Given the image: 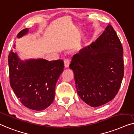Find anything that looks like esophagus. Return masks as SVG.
I'll list each match as a JSON object with an SVG mask.
<instances>
[{
	"label": "esophagus",
	"mask_w": 134,
	"mask_h": 134,
	"mask_svg": "<svg viewBox=\"0 0 134 134\" xmlns=\"http://www.w3.org/2000/svg\"><path fill=\"white\" fill-rule=\"evenodd\" d=\"M64 66L65 68H67L70 65V59H68V58H66V59H64Z\"/></svg>",
	"instance_id": "esophagus-1"
}]
</instances>
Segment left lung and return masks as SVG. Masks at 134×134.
<instances>
[{"instance_id": "obj_1", "label": "left lung", "mask_w": 134, "mask_h": 134, "mask_svg": "<svg viewBox=\"0 0 134 134\" xmlns=\"http://www.w3.org/2000/svg\"><path fill=\"white\" fill-rule=\"evenodd\" d=\"M123 48L110 25L94 42L73 56L69 67L76 91L90 106H100L118 93L124 76Z\"/></svg>"}]
</instances>
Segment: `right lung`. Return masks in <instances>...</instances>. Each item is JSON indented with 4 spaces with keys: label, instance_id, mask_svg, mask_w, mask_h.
Listing matches in <instances>:
<instances>
[{
    "label": "right lung",
    "instance_id": "obj_1",
    "mask_svg": "<svg viewBox=\"0 0 134 134\" xmlns=\"http://www.w3.org/2000/svg\"><path fill=\"white\" fill-rule=\"evenodd\" d=\"M28 31V29L22 30L17 36L22 37ZM8 59L10 86L22 104L35 110L47 108L54 100L56 82L64 70L63 60L22 61L12 50Z\"/></svg>",
    "mask_w": 134,
    "mask_h": 134
}]
</instances>
